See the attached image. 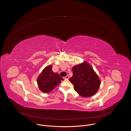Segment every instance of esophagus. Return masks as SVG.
Listing matches in <instances>:
<instances>
[{"mask_svg":"<svg viewBox=\"0 0 131 131\" xmlns=\"http://www.w3.org/2000/svg\"><path fill=\"white\" fill-rule=\"evenodd\" d=\"M68 78H69V76H68V75H67L66 76H65V77H64V79H68Z\"/></svg>","mask_w":131,"mask_h":131,"instance_id":"1","label":"esophagus"}]
</instances>
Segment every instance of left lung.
Instances as JSON below:
<instances>
[{"label":"left lung","mask_w":131,"mask_h":131,"mask_svg":"<svg viewBox=\"0 0 131 131\" xmlns=\"http://www.w3.org/2000/svg\"><path fill=\"white\" fill-rule=\"evenodd\" d=\"M73 76L69 81L74 85L75 90L82 97L92 96L98 90L100 80L91 66L87 62L73 67Z\"/></svg>","instance_id":"left-lung-1"}]
</instances>
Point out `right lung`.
<instances>
[{
	"instance_id": "add662e5",
	"label": "right lung",
	"mask_w": 131,
	"mask_h": 131,
	"mask_svg": "<svg viewBox=\"0 0 131 131\" xmlns=\"http://www.w3.org/2000/svg\"><path fill=\"white\" fill-rule=\"evenodd\" d=\"M64 79L52 70V66H46L37 79L39 89L44 93L51 92Z\"/></svg>"
}]
</instances>
